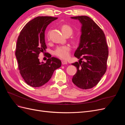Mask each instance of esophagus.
<instances>
[{
	"label": "esophagus",
	"mask_w": 125,
	"mask_h": 125,
	"mask_svg": "<svg viewBox=\"0 0 125 125\" xmlns=\"http://www.w3.org/2000/svg\"><path fill=\"white\" fill-rule=\"evenodd\" d=\"M62 65H67V64H68L67 62V61H65V60H62Z\"/></svg>",
	"instance_id": "esophagus-1"
}]
</instances>
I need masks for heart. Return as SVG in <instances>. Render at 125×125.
<instances>
[{
    "mask_svg": "<svg viewBox=\"0 0 125 125\" xmlns=\"http://www.w3.org/2000/svg\"><path fill=\"white\" fill-rule=\"evenodd\" d=\"M62 31L64 35L69 33L71 35L73 33V30L70 26L67 25H64L62 26ZM70 51V47L68 45H64V46H60L57 47L54 52V54L58 57L66 59L69 57Z\"/></svg>",
    "mask_w": 125,
    "mask_h": 125,
    "instance_id": "heart-1",
    "label": "heart"
}]
</instances>
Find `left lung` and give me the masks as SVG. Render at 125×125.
I'll return each instance as SVG.
<instances>
[{"label": "left lung", "instance_id": "8db88e82", "mask_svg": "<svg viewBox=\"0 0 125 125\" xmlns=\"http://www.w3.org/2000/svg\"><path fill=\"white\" fill-rule=\"evenodd\" d=\"M71 18L79 20L81 24L80 43L74 54L79 60L72 63L77 69L72 81L80 89H91L99 82L106 71L108 51L105 36L90 17L82 16Z\"/></svg>", "mask_w": 125, "mask_h": 125}]
</instances>
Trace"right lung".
Returning <instances> with one entry per match:
<instances>
[{"mask_svg": "<svg viewBox=\"0 0 125 125\" xmlns=\"http://www.w3.org/2000/svg\"><path fill=\"white\" fill-rule=\"evenodd\" d=\"M57 18L37 17L30 21L19 36L16 50L18 68L28 85L40 87L50 80L54 71L61 67L62 62L51 55L46 62H40L39 54L47 48L45 31L47 26Z\"/></svg>", "mask_w": 125, "mask_h": 125, "instance_id": "right-lung-1", "label": "right lung"}]
</instances>
